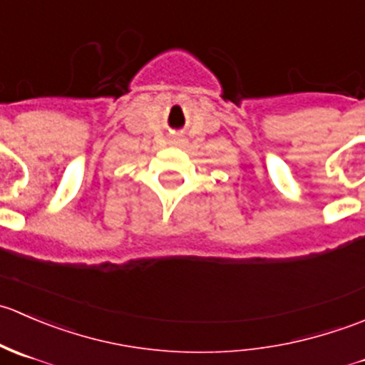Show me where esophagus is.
<instances>
[{
	"label": "esophagus",
	"mask_w": 365,
	"mask_h": 365,
	"mask_svg": "<svg viewBox=\"0 0 365 365\" xmlns=\"http://www.w3.org/2000/svg\"><path fill=\"white\" fill-rule=\"evenodd\" d=\"M169 145L180 148V146H183V141H182V139H178V138H173V139H169Z\"/></svg>",
	"instance_id": "34e87169"
}]
</instances>
